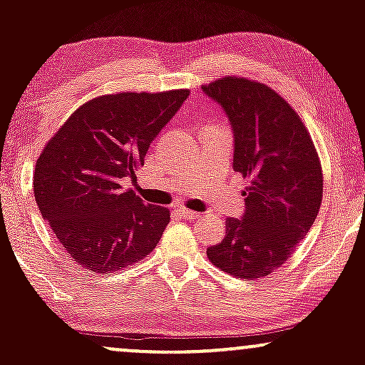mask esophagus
Returning a JSON list of instances; mask_svg holds the SVG:
<instances>
[{"instance_id":"34e87169","label":"esophagus","mask_w":365,"mask_h":365,"mask_svg":"<svg viewBox=\"0 0 365 365\" xmlns=\"http://www.w3.org/2000/svg\"><path fill=\"white\" fill-rule=\"evenodd\" d=\"M178 215L182 216L183 220H195V217H199V212L190 211V209H185V207H180Z\"/></svg>"}]
</instances>
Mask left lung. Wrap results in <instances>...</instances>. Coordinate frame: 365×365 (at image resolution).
Masks as SVG:
<instances>
[{"label": "left lung", "instance_id": "8db88e82", "mask_svg": "<svg viewBox=\"0 0 365 365\" xmlns=\"http://www.w3.org/2000/svg\"><path fill=\"white\" fill-rule=\"evenodd\" d=\"M233 130V170L247 178L244 216L226 220L209 261L244 279L271 274L316 221L322 171L307 127L278 92L261 82L225 77L202 87Z\"/></svg>", "mask_w": 365, "mask_h": 365}]
</instances>
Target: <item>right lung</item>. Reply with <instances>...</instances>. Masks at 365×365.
Segmentation results:
<instances>
[{
  "label": "right lung",
  "mask_w": 365,
  "mask_h": 365,
  "mask_svg": "<svg viewBox=\"0 0 365 365\" xmlns=\"http://www.w3.org/2000/svg\"><path fill=\"white\" fill-rule=\"evenodd\" d=\"M187 96V89L99 96L75 110L46 144L36 163V202L83 269H123L158 245L170 211L144 204L125 182H135L150 142Z\"/></svg>",
  "instance_id": "obj_1"
}]
</instances>
